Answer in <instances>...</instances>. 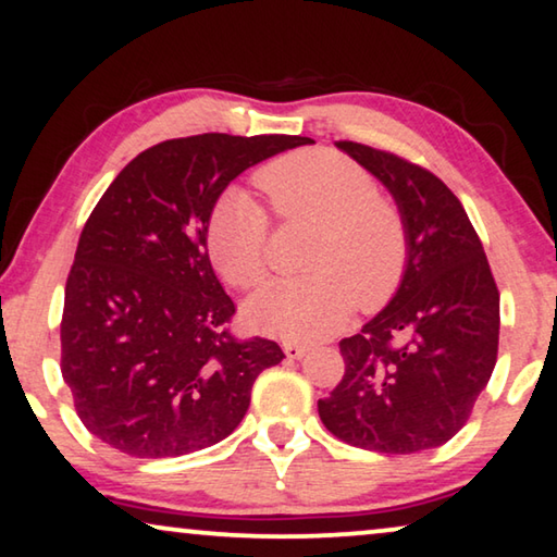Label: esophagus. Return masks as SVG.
<instances>
[{"label":"esophagus","instance_id":"esophagus-1","mask_svg":"<svg viewBox=\"0 0 557 557\" xmlns=\"http://www.w3.org/2000/svg\"><path fill=\"white\" fill-rule=\"evenodd\" d=\"M282 350H285L289 360H302L307 355V345L295 343V339H287V343H282Z\"/></svg>","mask_w":557,"mask_h":557}]
</instances>
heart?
<instances>
[{"label": "heart", "instance_id": "1", "mask_svg": "<svg viewBox=\"0 0 557 557\" xmlns=\"http://www.w3.org/2000/svg\"><path fill=\"white\" fill-rule=\"evenodd\" d=\"M257 185L287 220L320 227L305 277L275 280L250 302L247 318L282 337L318 339L350 320L355 305L375 310L400 287L408 268V227L377 195L372 174L327 149H307L264 164ZM207 247L230 285L250 289L268 275V214L245 189H227L207 220Z\"/></svg>", "mask_w": 557, "mask_h": 557}]
</instances>
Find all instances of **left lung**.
<instances>
[{
  "label": "left lung",
  "instance_id": "8db88e82",
  "mask_svg": "<svg viewBox=\"0 0 557 557\" xmlns=\"http://www.w3.org/2000/svg\"><path fill=\"white\" fill-rule=\"evenodd\" d=\"M335 145L393 195L408 227V268L393 300L339 343L345 375L318 403L320 420L364 450H430L465 425L493 375L500 293L443 180L383 149Z\"/></svg>",
  "mask_w": 557,
  "mask_h": 557
}]
</instances>
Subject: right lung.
Returning <instances> with one entry per match:
<instances>
[{
    "mask_svg": "<svg viewBox=\"0 0 557 557\" xmlns=\"http://www.w3.org/2000/svg\"><path fill=\"white\" fill-rule=\"evenodd\" d=\"M307 137L220 132L137 154L89 214L66 277L62 377L79 420L132 458H180L225 440L277 343L237 339L235 302L207 255V220L247 168Z\"/></svg>",
    "mask_w": 557,
    "mask_h": 557,
    "instance_id": "add662e5",
    "label": "right lung"
}]
</instances>
